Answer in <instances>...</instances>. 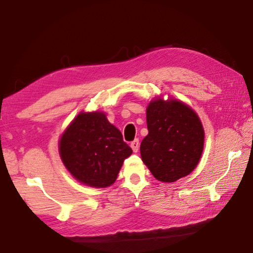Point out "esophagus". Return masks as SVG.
Here are the masks:
<instances>
[{
  "mask_svg": "<svg viewBox=\"0 0 253 253\" xmlns=\"http://www.w3.org/2000/svg\"><path fill=\"white\" fill-rule=\"evenodd\" d=\"M130 147H131V149H132V151H134V153H137V151H138V148H139V139L132 140L130 142Z\"/></svg>",
  "mask_w": 253,
  "mask_h": 253,
  "instance_id": "obj_1",
  "label": "esophagus"
}]
</instances>
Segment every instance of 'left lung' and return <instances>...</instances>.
I'll use <instances>...</instances> for the list:
<instances>
[{
    "instance_id": "8db88e82",
    "label": "left lung",
    "mask_w": 253,
    "mask_h": 253,
    "mask_svg": "<svg viewBox=\"0 0 253 253\" xmlns=\"http://www.w3.org/2000/svg\"><path fill=\"white\" fill-rule=\"evenodd\" d=\"M146 117L148 135L140 144L142 162L159 181L188 176L204 150L205 131L198 115L180 100L158 98L149 103Z\"/></svg>"
}]
</instances>
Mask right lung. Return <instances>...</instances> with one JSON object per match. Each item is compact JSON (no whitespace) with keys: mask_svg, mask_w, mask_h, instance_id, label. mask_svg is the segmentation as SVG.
<instances>
[{"mask_svg":"<svg viewBox=\"0 0 253 253\" xmlns=\"http://www.w3.org/2000/svg\"><path fill=\"white\" fill-rule=\"evenodd\" d=\"M132 150L102 112L80 113L59 140L62 162L73 177L95 188L113 185Z\"/></svg>","mask_w":253,"mask_h":253,"instance_id":"right-lung-1","label":"right lung"}]
</instances>
